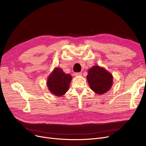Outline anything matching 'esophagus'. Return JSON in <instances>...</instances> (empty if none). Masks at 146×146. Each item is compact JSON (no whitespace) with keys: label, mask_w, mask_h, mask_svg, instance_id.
<instances>
[{"label":"esophagus","mask_w":146,"mask_h":146,"mask_svg":"<svg viewBox=\"0 0 146 146\" xmlns=\"http://www.w3.org/2000/svg\"><path fill=\"white\" fill-rule=\"evenodd\" d=\"M82 75V73L81 72H77L74 73V76H80Z\"/></svg>","instance_id":"1"}]
</instances>
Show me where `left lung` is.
<instances>
[{"label": "left lung", "instance_id": "left-lung-1", "mask_svg": "<svg viewBox=\"0 0 146 146\" xmlns=\"http://www.w3.org/2000/svg\"><path fill=\"white\" fill-rule=\"evenodd\" d=\"M87 80L90 89L98 94H103L112 85V76L105 69L95 66L90 68Z\"/></svg>", "mask_w": 146, "mask_h": 146}]
</instances>
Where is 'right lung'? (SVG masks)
I'll return each mask as SVG.
<instances>
[{
    "mask_svg": "<svg viewBox=\"0 0 146 146\" xmlns=\"http://www.w3.org/2000/svg\"><path fill=\"white\" fill-rule=\"evenodd\" d=\"M72 79L70 74H66L61 68H56L48 77V89L56 96H62L67 92Z\"/></svg>",
    "mask_w": 146,
    "mask_h": 146,
    "instance_id": "add662e5",
    "label": "right lung"
}]
</instances>
